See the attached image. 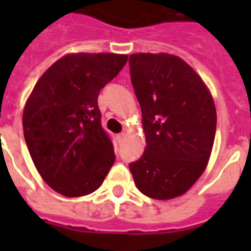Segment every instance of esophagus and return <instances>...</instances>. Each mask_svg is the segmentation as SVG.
<instances>
[{
	"label": "esophagus",
	"mask_w": 251,
	"mask_h": 251,
	"mask_svg": "<svg viewBox=\"0 0 251 251\" xmlns=\"http://www.w3.org/2000/svg\"><path fill=\"white\" fill-rule=\"evenodd\" d=\"M124 138H125V133H120V134L117 136V140H118V141H120V142L122 141Z\"/></svg>",
	"instance_id": "34e87169"
}]
</instances>
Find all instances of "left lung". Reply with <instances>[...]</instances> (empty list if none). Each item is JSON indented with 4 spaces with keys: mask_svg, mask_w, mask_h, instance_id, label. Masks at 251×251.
<instances>
[{
    "mask_svg": "<svg viewBox=\"0 0 251 251\" xmlns=\"http://www.w3.org/2000/svg\"><path fill=\"white\" fill-rule=\"evenodd\" d=\"M129 66L147 138L144 154L129 168L142 194L174 199L195 184L208 163L215 104L201 77L180 57L134 53Z\"/></svg>",
    "mask_w": 251,
    "mask_h": 251,
    "instance_id": "1",
    "label": "left lung"
}]
</instances>
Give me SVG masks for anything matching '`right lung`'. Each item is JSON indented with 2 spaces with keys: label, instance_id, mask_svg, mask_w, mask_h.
<instances>
[{
  "label": "right lung",
  "instance_id": "right-lung-1",
  "mask_svg": "<svg viewBox=\"0 0 251 251\" xmlns=\"http://www.w3.org/2000/svg\"><path fill=\"white\" fill-rule=\"evenodd\" d=\"M126 62L115 53L67 55L36 83L23 114L25 142L41 177L59 194H91L113 167L98 95Z\"/></svg>",
  "mask_w": 251,
  "mask_h": 251
}]
</instances>
